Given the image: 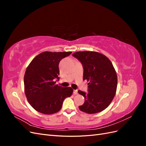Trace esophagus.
Here are the masks:
<instances>
[{"label":"esophagus","instance_id":"34e87169","mask_svg":"<svg viewBox=\"0 0 146 146\" xmlns=\"http://www.w3.org/2000/svg\"><path fill=\"white\" fill-rule=\"evenodd\" d=\"M74 95H77L78 94V91L77 90H74Z\"/></svg>","mask_w":146,"mask_h":146}]
</instances>
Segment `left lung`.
<instances>
[{
  "label": "left lung",
  "instance_id": "obj_1",
  "mask_svg": "<svg viewBox=\"0 0 146 146\" xmlns=\"http://www.w3.org/2000/svg\"><path fill=\"white\" fill-rule=\"evenodd\" d=\"M72 55L83 65V79L89 82L88 93L78 91L85 98L79 109L88 114L103 111L111 104L117 89V74L112 63L104 55L93 51L77 52Z\"/></svg>",
  "mask_w": 146,
  "mask_h": 146
}]
</instances>
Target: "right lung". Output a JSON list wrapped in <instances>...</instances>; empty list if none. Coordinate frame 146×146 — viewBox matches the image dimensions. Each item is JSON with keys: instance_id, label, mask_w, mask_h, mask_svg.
Wrapping results in <instances>:
<instances>
[{"instance_id": "add662e5", "label": "right lung", "mask_w": 146, "mask_h": 146, "mask_svg": "<svg viewBox=\"0 0 146 146\" xmlns=\"http://www.w3.org/2000/svg\"><path fill=\"white\" fill-rule=\"evenodd\" d=\"M71 53L42 52L35 57L26 69L25 94L36 111L45 114L57 113L62 107L64 100L72 94V88L55 84V79H59L60 61Z\"/></svg>"}]
</instances>
